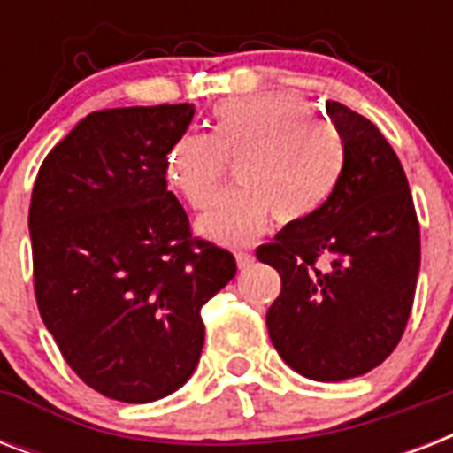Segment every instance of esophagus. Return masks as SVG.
Returning a JSON list of instances; mask_svg holds the SVG:
<instances>
[{"mask_svg":"<svg viewBox=\"0 0 453 453\" xmlns=\"http://www.w3.org/2000/svg\"><path fill=\"white\" fill-rule=\"evenodd\" d=\"M234 261H237V268L244 270L254 263V256L249 254V251H234Z\"/></svg>","mask_w":453,"mask_h":453,"instance_id":"34e87169","label":"esophagus"}]
</instances>
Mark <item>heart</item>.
I'll use <instances>...</instances> for the list:
<instances>
[{
    "instance_id": "1",
    "label": "heart",
    "mask_w": 453,
    "mask_h": 453,
    "mask_svg": "<svg viewBox=\"0 0 453 453\" xmlns=\"http://www.w3.org/2000/svg\"><path fill=\"white\" fill-rule=\"evenodd\" d=\"M226 162H237L234 183L197 219V233L226 247L254 242L268 226L315 216L343 173V138L305 101L284 94L230 98L213 110L211 134L188 131L171 145L166 180L195 209L213 197Z\"/></svg>"
}]
</instances>
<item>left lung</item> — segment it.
Returning <instances> with one entry per match:
<instances>
[{
    "label": "left lung",
    "mask_w": 453,
    "mask_h": 453,
    "mask_svg": "<svg viewBox=\"0 0 453 453\" xmlns=\"http://www.w3.org/2000/svg\"><path fill=\"white\" fill-rule=\"evenodd\" d=\"M343 138V173L329 202L284 226L256 258L282 277L268 334L305 379L336 383L372 372L400 343L421 268V230L407 176L366 117L326 101Z\"/></svg>",
    "instance_id": "obj_1"
}]
</instances>
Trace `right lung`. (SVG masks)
Instances as JSON below:
<instances>
[{
    "instance_id": "add662e5",
    "label": "right lung",
    "mask_w": 453,
    "mask_h": 453,
    "mask_svg": "<svg viewBox=\"0 0 453 453\" xmlns=\"http://www.w3.org/2000/svg\"><path fill=\"white\" fill-rule=\"evenodd\" d=\"M192 115L190 103L91 112L32 188L39 315L73 372L110 400L176 393L202 355L199 310L237 273L230 251L192 240L166 190V152Z\"/></svg>"
}]
</instances>
